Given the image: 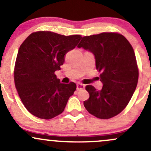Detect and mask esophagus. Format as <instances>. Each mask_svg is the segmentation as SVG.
Here are the masks:
<instances>
[{
	"label": "esophagus",
	"mask_w": 151,
	"mask_h": 151,
	"mask_svg": "<svg viewBox=\"0 0 151 151\" xmlns=\"http://www.w3.org/2000/svg\"><path fill=\"white\" fill-rule=\"evenodd\" d=\"M85 87L84 84H81V83H78L77 84V90H81V89H83Z\"/></svg>",
	"instance_id": "1"
}]
</instances>
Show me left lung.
<instances>
[{
	"label": "left lung",
	"mask_w": 151,
	"mask_h": 151,
	"mask_svg": "<svg viewBox=\"0 0 151 151\" xmlns=\"http://www.w3.org/2000/svg\"><path fill=\"white\" fill-rule=\"evenodd\" d=\"M92 52L103 84L100 90L93 86L85 89L89 98L84 105L90 114L109 119L125 108L135 92L138 80L136 58L131 44L121 34L102 33L84 36L77 46Z\"/></svg>",
	"instance_id": "left-lung-1"
}]
</instances>
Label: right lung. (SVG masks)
<instances>
[{"instance_id": "right-lung-1", "label": "right lung", "mask_w": 151, "mask_h": 151, "mask_svg": "<svg viewBox=\"0 0 151 151\" xmlns=\"http://www.w3.org/2000/svg\"><path fill=\"white\" fill-rule=\"evenodd\" d=\"M82 39L51 31L32 33L19 49L14 68V82L27 110L39 118L49 120L64 110L77 85L61 83L54 72L60 70L64 56Z\"/></svg>"}]
</instances>
